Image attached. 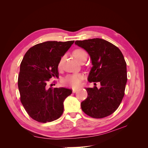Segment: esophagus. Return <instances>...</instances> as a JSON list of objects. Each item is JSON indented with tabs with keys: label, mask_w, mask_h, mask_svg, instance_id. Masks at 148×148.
<instances>
[{
	"label": "esophagus",
	"mask_w": 148,
	"mask_h": 148,
	"mask_svg": "<svg viewBox=\"0 0 148 148\" xmlns=\"http://www.w3.org/2000/svg\"><path fill=\"white\" fill-rule=\"evenodd\" d=\"M77 91H78V89H72V92H73V93L76 92Z\"/></svg>",
	"instance_id": "1"
}]
</instances>
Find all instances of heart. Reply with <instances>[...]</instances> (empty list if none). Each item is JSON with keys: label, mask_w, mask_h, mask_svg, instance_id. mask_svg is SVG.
I'll return each instance as SVG.
<instances>
[{"label": "heart", "mask_w": 148, "mask_h": 148, "mask_svg": "<svg viewBox=\"0 0 148 148\" xmlns=\"http://www.w3.org/2000/svg\"><path fill=\"white\" fill-rule=\"evenodd\" d=\"M73 55L76 57L79 62H82L84 58L88 57V54L82 48L76 49L73 51ZM64 59V56H62L59 60V64H58V67L59 69H60L62 62H63ZM84 78L83 74L81 73H73L66 75L62 80V83L65 86H70L72 88H78L80 86L82 83V80Z\"/></svg>", "instance_id": "b5f03b06"}]
</instances>
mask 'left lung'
<instances>
[{
  "instance_id": "left-lung-1",
  "label": "left lung",
  "mask_w": 148,
  "mask_h": 148,
  "mask_svg": "<svg viewBox=\"0 0 148 148\" xmlns=\"http://www.w3.org/2000/svg\"><path fill=\"white\" fill-rule=\"evenodd\" d=\"M75 44L91 57L93 66L88 82H100L101 86L100 89L86 88L88 97L81 103L82 109L92 118L107 117L118 109L125 95L127 72L124 57L117 46L102 39L76 41Z\"/></svg>"
}]
</instances>
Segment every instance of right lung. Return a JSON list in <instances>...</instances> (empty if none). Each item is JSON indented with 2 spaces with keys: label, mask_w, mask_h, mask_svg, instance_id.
I'll return each instance as SVG.
<instances>
[{
  "label": "right lung",
  "mask_w": 148,
  "mask_h": 148,
  "mask_svg": "<svg viewBox=\"0 0 148 148\" xmlns=\"http://www.w3.org/2000/svg\"><path fill=\"white\" fill-rule=\"evenodd\" d=\"M74 41H46L26 52L20 64L18 86L20 101L26 112L41 123L52 122L64 112V101L72 90L47 88L52 78L59 77L58 64Z\"/></svg>",
  "instance_id": "right-lung-1"
}]
</instances>
